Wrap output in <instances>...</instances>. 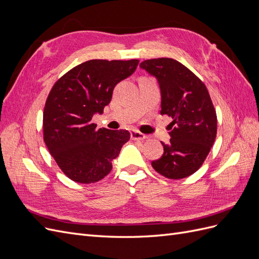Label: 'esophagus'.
I'll list each match as a JSON object with an SVG mask.
<instances>
[{
    "label": "esophagus",
    "instance_id": "esophagus-1",
    "mask_svg": "<svg viewBox=\"0 0 259 259\" xmlns=\"http://www.w3.org/2000/svg\"><path fill=\"white\" fill-rule=\"evenodd\" d=\"M131 138L133 140H144L147 138V135L143 134V133H140L138 131H132L131 132Z\"/></svg>",
    "mask_w": 259,
    "mask_h": 259
}]
</instances>
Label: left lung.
I'll list each match as a JSON object with an SVG mask.
<instances>
[{"instance_id": "1", "label": "left lung", "mask_w": 259, "mask_h": 259, "mask_svg": "<svg viewBox=\"0 0 259 259\" xmlns=\"http://www.w3.org/2000/svg\"><path fill=\"white\" fill-rule=\"evenodd\" d=\"M159 81L161 114L173 119L170 140L164 152L151 162L168 179H183L204 163L217 134V115L205 84L179 61L171 58L147 59L140 64Z\"/></svg>"}]
</instances>
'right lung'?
<instances>
[{
	"label": "right lung",
	"mask_w": 259,
	"mask_h": 259,
	"mask_svg": "<svg viewBox=\"0 0 259 259\" xmlns=\"http://www.w3.org/2000/svg\"><path fill=\"white\" fill-rule=\"evenodd\" d=\"M138 59H92L55 82L43 112L46 147L67 177L94 184L112 169V160L127 143L128 131L97 130L93 115L103 113L115 85L133 74Z\"/></svg>",
	"instance_id": "right-lung-1"
}]
</instances>
